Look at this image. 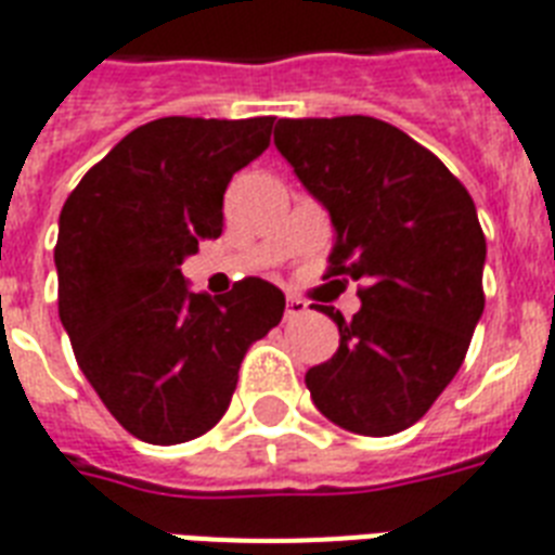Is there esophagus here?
<instances>
[{
    "mask_svg": "<svg viewBox=\"0 0 555 555\" xmlns=\"http://www.w3.org/2000/svg\"><path fill=\"white\" fill-rule=\"evenodd\" d=\"M309 312V304L304 298H298V295H289L286 298V318H300L307 315Z\"/></svg>",
    "mask_w": 555,
    "mask_h": 555,
    "instance_id": "34e87169",
    "label": "esophagus"
}]
</instances>
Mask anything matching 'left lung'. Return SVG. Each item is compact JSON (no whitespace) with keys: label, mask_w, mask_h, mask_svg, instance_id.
I'll use <instances>...</instances> for the list:
<instances>
[{"label":"left lung","mask_w":555,"mask_h":555,"mask_svg":"<svg viewBox=\"0 0 555 555\" xmlns=\"http://www.w3.org/2000/svg\"><path fill=\"white\" fill-rule=\"evenodd\" d=\"M274 144L333 219L324 278L362 283L350 321L321 307L341 338L307 371L312 402L353 434L405 431L461 371L483 315L475 202L431 150L379 118H281Z\"/></svg>","instance_id":"left-lung-1"}]
</instances>
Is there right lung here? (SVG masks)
<instances>
[{
  "label": "right lung",
  "mask_w": 555,
  "mask_h": 555,
  "mask_svg": "<svg viewBox=\"0 0 555 555\" xmlns=\"http://www.w3.org/2000/svg\"><path fill=\"white\" fill-rule=\"evenodd\" d=\"M274 118H158L124 135L60 210L57 307L75 359L118 423L176 446L210 431L240 362L281 324L286 298L260 278L222 298L191 292L182 260L222 234L231 176L272 139Z\"/></svg>",
  "instance_id": "add662e5"
}]
</instances>
